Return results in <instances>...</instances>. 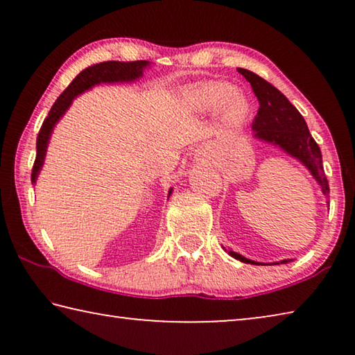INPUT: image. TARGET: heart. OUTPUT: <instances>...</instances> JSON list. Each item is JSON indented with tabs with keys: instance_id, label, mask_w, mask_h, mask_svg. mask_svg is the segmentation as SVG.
Instances as JSON below:
<instances>
[{
	"instance_id": "b5f03b06",
	"label": "heart",
	"mask_w": 355,
	"mask_h": 355,
	"mask_svg": "<svg viewBox=\"0 0 355 355\" xmlns=\"http://www.w3.org/2000/svg\"><path fill=\"white\" fill-rule=\"evenodd\" d=\"M182 103L191 111L208 114L218 110L227 123H241L249 116L250 101L243 91L224 81H205L183 94Z\"/></svg>"
}]
</instances>
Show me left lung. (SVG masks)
Wrapping results in <instances>:
<instances>
[{
  "mask_svg": "<svg viewBox=\"0 0 355 355\" xmlns=\"http://www.w3.org/2000/svg\"><path fill=\"white\" fill-rule=\"evenodd\" d=\"M245 80L250 83L252 91L258 98V112L252 122V130L257 139L264 141L272 146H277L293 158L299 159L311 175L321 186L322 194H329V182L324 175L322 169V155L320 146L311 137L307 123L300 112L294 107L290 100L282 94L277 87H274L271 83L263 80L261 76L245 69H238ZM225 249V248H222ZM228 255L236 258V260L250 264H261L254 260H249L243 255L236 254L233 250H227ZM290 260H284L280 263H288ZM279 264V263H275Z\"/></svg>",
  "mask_w": 355,
  "mask_h": 355,
  "instance_id": "left-lung-1",
  "label": "left lung"
}]
</instances>
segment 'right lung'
Masks as SVG:
<instances>
[{"label": "right lung", "instance_id": "right-lung-1", "mask_svg": "<svg viewBox=\"0 0 355 355\" xmlns=\"http://www.w3.org/2000/svg\"><path fill=\"white\" fill-rule=\"evenodd\" d=\"M148 61H133V62H120V61H106L100 64H94L91 67L84 69L81 73L75 76V80L69 84V87L59 95V98L55 101V105L51 106L50 112H48L46 119L42 123L39 136H37V155H35V161L33 166L31 173V182L35 183L37 180L42 166H44L46 147L50 142V136L53 133V128L59 122L65 111L69 110L71 101L75 97L83 94L84 91L97 86L101 83H130L136 81L142 76L144 70L148 67ZM172 192V188L169 189V196ZM169 200V199H167Z\"/></svg>", "mask_w": 355, "mask_h": 355}]
</instances>
